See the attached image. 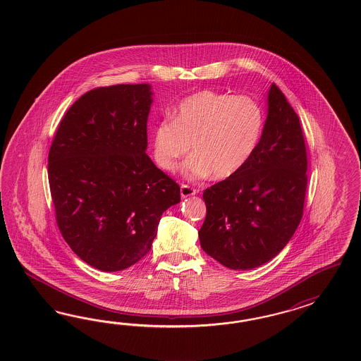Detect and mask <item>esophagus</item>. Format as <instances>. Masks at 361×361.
I'll return each mask as SVG.
<instances>
[{
  "mask_svg": "<svg viewBox=\"0 0 361 361\" xmlns=\"http://www.w3.org/2000/svg\"><path fill=\"white\" fill-rule=\"evenodd\" d=\"M180 193H181L183 198H188V197L195 196L197 193V190L196 189H193V188H190L189 185H181Z\"/></svg>",
  "mask_w": 361,
  "mask_h": 361,
  "instance_id": "obj_1",
  "label": "esophagus"
}]
</instances>
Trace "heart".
I'll return each instance as SVG.
<instances>
[{"mask_svg":"<svg viewBox=\"0 0 361 361\" xmlns=\"http://www.w3.org/2000/svg\"><path fill=\"white\" fill-rule=\"evenodd\" d=\"M263 131V112L249 97L200 91L178 103L172 121L163 119L153 130V154L161 169L173 172L192 148L184 164L189 178H229L247 164Z\"/></svg>","mask_w":361,"mask_h":361,"instance_id":"b5f03b06","label":"heart"}]
</instances>
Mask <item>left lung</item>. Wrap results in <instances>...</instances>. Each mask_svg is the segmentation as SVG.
Returning <instances> with one entry per match:
<instances>
[{
	"instance_id": "8db88e82",
	"label": "left lung",
	"mask_w": 361,
	"mask_h": 361,
	"mask_svg": "<svg viewBox=\"0 0 361 361\" xmlns=\"http://www.w3.org/2000/svg\"><path fill=\"white\" fill-rule=\"evenodd\" d=\"M306 144L300 121L275 85L259 144L238 173L204 192L207 217L198 230L202 250L231 270L271 261L303 216Z\"/></svg>"
}]
</instances>
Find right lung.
<instances>
[{
  "label": "right lung",
  "instance_id": "add662e5",
  "mask_svg": "<svg viewBox=\"0 0 361 361\" xmlns=\"http://www.w3.org/2000/svg\"><path fill=\"white\" fill-rule=\"evenodd\" d=\"M151 85L91 90L66 112L49 152L55 217L78 257L121 271L151 250L180 186L145 153Z\"/></svg>",
  "mask_w": 361,
  "mask_h": 361
}]
</instances>
